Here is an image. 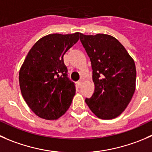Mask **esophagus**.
I'll list each match as a JSON object with an SVG mask.
<instances>
[{
  "mask_svg": "<svg viewBox=\"0 0 152 152\" xmlns=\"http://www.w3.org/2000/svg\"><path fill=\"white\" fill-rule=\"evenodd\" d=\"M82 81H79V82H77V85H78V87H79V88H80L81 85H82Z\"/></svg>",
  "mask_w": 152,
  "mask_h": 152,
  "instance_id": "1",
  "label": "esophagus"
}]
</instances>
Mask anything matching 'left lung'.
Masks as SVG:
<instances>
[{"label": "left lung", "mask_w": 152, "mask_h": 152, "mask_svg": "<svg viewBox=\"0 0 152 152\" xmlns=\"http://www.w3.org/2000/svg\"><path fill=\"white\" fill-rule=\"evenodd\" d=\"M80 41L91 60L95 86L92 96L85 99V102L99 118H116L134 93V61L123 45L109 35L81 33Z\"/></svg>", "instance_id": "left-lung-1"}]
</instances>
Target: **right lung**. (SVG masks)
<instances>
[{
    "label": "right lung",
    "instance_id": "obj_1",
    "mask_svg": "<svg viewBox=\"0 0 152 152\" xmlns=\"http://www.w3.org/2000/svg\"><path fill=\"white\" fill-rule=\"evenodd\" d=\"M81 33L50 34L39 39L28 53L19 72L25 102L41 118L56 120L70 107L76 93L67 77L63 56Z\"/></svg>",
    "mask_w": 152,
    "mask_h": 152
}]
</instances>
